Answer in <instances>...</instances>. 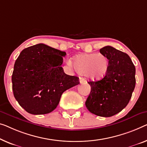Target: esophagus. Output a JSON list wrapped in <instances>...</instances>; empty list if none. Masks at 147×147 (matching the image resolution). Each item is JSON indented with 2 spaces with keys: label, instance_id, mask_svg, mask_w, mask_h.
Returning <instances> with one entry per match:
<instances>
[{
  "label": "esophagus",
  "instance_id": "obj_1",
  "mask_svg": "<svg viewBox=\"0 0 147 147\" xmlns=\"http://www.w3.org/2000/svg\"><path fill=\"white\" fill-rule=\"evenodd\" d=\"M79 81H80V84H84V83H85V82H86V80H85L84 78H82V77H80Z\"/></svg>",
  "mask_w": 147,
  "mask_h": 147
}]
</instances>
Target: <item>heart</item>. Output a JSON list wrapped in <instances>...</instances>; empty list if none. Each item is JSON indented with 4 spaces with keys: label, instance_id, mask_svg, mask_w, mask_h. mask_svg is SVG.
Wrapping results in <instances>:
<instances>
[{
    "label": "heart",
    "instance_id": "b5f03b06",
    "mask_svg": "<svg viewBox=\"0 0 147 147\" xmlns=\"http://www.w3.org/2000/svg\"><path fill=\"white\" fill-rule=\"evenodd\" d=\"M73 67L78 74H86L92 80L101 79L106 75L108 61L102 54H82L74 57Z\"/></svg>",
    "mask_w": 147,
    "mask_h": 147
}]
</instances>
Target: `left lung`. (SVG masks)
<instances>
[{
	"label": "left lung",
	"instance_id": "obj_1",
	"mask_svg": "<svg viewBox=\"0 0 147 147\" xmlns=\"http://www.w3.org/2000/svg\"><path fill=\"white\" fill-rule=\"evenodd\" d=\"M100 53L108 60L106 75L102 80L90 81L91 91L85 104L92 113L111 117L125 108L135 87V67L127 53L106 46Z\"/></svg>",
	"mask_w": 147,
	"mask_h": 147
}]
</instances>
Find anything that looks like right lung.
Returning a JSON list of instances; mask_svg holds the SVG:
<instances>
[{
    "label": "right lung",
    "instance_id": "1",
    "mask_svg": "<svg viewBox=\"0 0 147 147\" xmlns=\"http://www.w3.org/2000/svg\"><path fill=\"white\" fill-rule=\"evenodd\" d=\"M66 53L42 43L26 48L15 62L12 76L14 98L29 113L54 110L65 90L79 84L77 76L64 73Z\"/></svg>",
    "mask_w": 147,
    "mask_h": 147
}]
</instances>
